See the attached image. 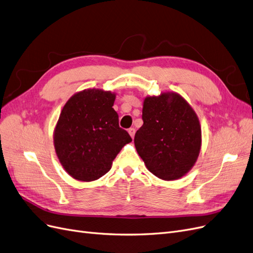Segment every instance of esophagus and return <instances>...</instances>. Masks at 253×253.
<instances>
[{
  "label": "esophagus",
  "instance_id": "34e87169",
  "mask_svg": "<svg viewBox=\"0 0 253 253\" xmlns=\"http://www.w3.org/2000/svg\"><path fill=\"white\" fill-rule=\"evenodd\" d=\"M128 132L130 134V136H131L132 138L134 137V134H135V129L134 128H129L128 129Z\"/></svg>",
  "mask_w": 253,
  "mask_h": 253
}]
</instances>
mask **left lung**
I'll return each mask as SVG.
<instances>
[{"label": "left lung", "mask_w": 253, "mask_h": 253, "mask_svg": "<svg viewBox=\"0 0 253 253\" xmlns=\"http://www.w3.org/2000/svg\"><path fill=\"white\" fill-rule=\"evenodd\" d=\"M142 119L134 145L146 167L166 181L185 175L197 161L202 142L200 122L189 104L173 92L148 96Z\"/></svg>", "instance_id": "obj_1"}]
</instances>
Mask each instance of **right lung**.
<instances>
[{
	"label": "right lung",
	"instance_id": "1",
	"mask_svg": "<svg viewBox=\"0 0 253 253\" xmlns=\"http://www.w3.org/2000/svg\"><path fill=\"white\" fill-rule=\"evenodd\" d=\"M116 95L87 89L64 106L54 131V148L62 166L76 180L94 181L107 173L121 149L132 141L119 126L112 108Z\"/></svg>",
	"mask_w": 253,
	"mask_h": 253
}]
</instances>
